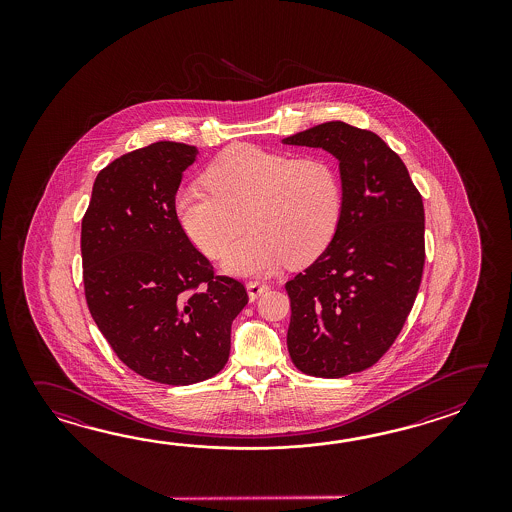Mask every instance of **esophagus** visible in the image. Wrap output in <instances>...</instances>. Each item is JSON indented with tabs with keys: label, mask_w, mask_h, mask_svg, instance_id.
I'll list each match as a JSON object with an SVG mask.
<instances>
[{
	"label": "esophagus",
	"mask_w": 512,
	"mask_h": 512,
	"mask_svg": "<svg viewBox=\"0 0 512 512\" xmlns=\"http://www.w3.org/2000/svg\"><path fill=\"white\" fill-rule=\"evenodd\" d=\"M269 289V285L263 282H249L247 283V291H249V296H251V300H256L261 293H265Z\"/></svg>",
	"instance_id": "1"
}]
</instances>
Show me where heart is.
Here are the masks:
<instances>
[{"label":"heart","instance_id":"obj_1","mask_svg":"<svg viewBox=\"0 0 512 512\" xmlns=\"http://www.w3.org/2000/svg\"><path fill=\"white\" fill-rule=\"evenodd\" d=\"M203 177L208 190L175 194V218L208 258L229 251L247 223L251 234L225 260L234 274H265L285 261L305 265L337 234L344 186L329 157H293L241 142L219 153Z\"/></svg>","mask_w":512,"mask_h":512}]
</instances>
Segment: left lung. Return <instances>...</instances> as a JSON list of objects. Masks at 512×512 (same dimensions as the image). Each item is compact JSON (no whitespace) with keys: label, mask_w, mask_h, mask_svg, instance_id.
<instances>
[{"label":"left lung","mask_w":512,"mask_h":512,"mask_svg":"<svg viewBox=\"0 0 512 512\" xmlns=\"http://www.w3.org/2000/svg\"><path fill=\"white\" fill-rule=\"evenodd\" d=\"M340 161L344 208L337 234L285 283L287 348L305 375L338 379L368 370L392 348L425 267V207L403 159L377 133L326 122L283 139Z\"/></svg>","instance_id":"1"}]
</instances>
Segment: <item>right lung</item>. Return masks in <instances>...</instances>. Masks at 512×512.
I'll use <instances>...</instances> for the list:
<instances>
[{"instance_id":"right-lung-1","label":"right lung","mask_w":512,"mask_h":512,"mask_svg":"<svg viewBox=\"0 0 512 512\" xmlns=\"http://www.w3.org/2000/svg\"><path fill=\"white\" fill-rule=\"evenodd\" d=\"M194 146L153 142L98 172L82 218V276L100 333L130 370L170 386L225 368L245 285L214 272L175 218Z\"/></svg>"}]
</instances>
